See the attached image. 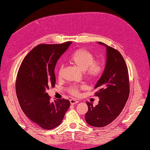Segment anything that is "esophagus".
I'll use <instances>...</instances> for the list:
<instances>
[{"label":"esophagus","instance_id":"esophagus-1","mask_svg":"<svg viewBox=\"0 0 150 150\" xmlns=\"http://www.w3.org/2000/svg\"><path fill=\"white\" fill-rule=\"evenodd\" d=\"M70 103H71V105H75L76 103H78L79 101L77 100H75V99H70Z\"/></svg>","mask_w":150,"mask_h":150}]
</instances>
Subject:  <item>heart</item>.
Masks as SVG:
<instances>
[{
    "label": "heart",
    "mask_w": 150,
    "mask_h": 150,
    "mask_svg": "<svg viewBox=\"0 0 150 150\" xmlns=\"http://www.w3.org/2000/svg\"><path fill=\"white\" fill-rule=\"evenodd\" d=\"M70 62L75 66L82 71H85L86 77L90 80L98 79L103 71V65L101 61L94 60V57L90 51L84 49H79L76 51L71 58ZM64 69L62 66L58 70V77H60ZM84 86H72L68 88V92L73 96H78Z\"/></svg>",
    "instance_id": "heart-1"
}]
</instances>
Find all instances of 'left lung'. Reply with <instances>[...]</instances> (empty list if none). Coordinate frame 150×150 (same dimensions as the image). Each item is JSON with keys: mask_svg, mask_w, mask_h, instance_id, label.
Returning <instances> with one entry per match:
<instances>
[{"mask_svg": "<svg viewBox=\"0 0 150 150\" xmlns=\"http://www.w3.org/2000/svg\"><path fill=\"white\" fill-rule=\"evenodd\" d=\"M106 47V65L95 86L99 97L98 105L86 102L88 110L85 115L87 124L96 127H105L112 122L123 110L129 95V81L127 66L120 52L102 42Z\"/></svg>", "mask_w": 150, "mask_h": 150, "instance_id": "1", "label": "left lung"}]
</instances>
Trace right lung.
Segmentation results:
<instances>
[{
    "label": "right lung",
    "mask_w": 150,
    "mask_h": 150,
    "mask_svg": "<svg viewBox=\"0 0 150 150\" xmlns=\"http://www.w3.org/2000/svg\"><path fill=\"white\" fill-rule=\"evenodd\" d=\"M71 43L40 44L26 56L17 73L16 90L20 107L29 119L45 129L59 125L70 106L65 99L51 102L47 90L55 86V66Z\"/></svg>",
    "instance_id": "add662e5"
}]
</instances>
